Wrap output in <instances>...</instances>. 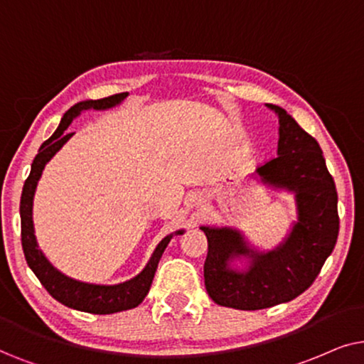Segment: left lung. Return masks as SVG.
<instances>
[{"mask_svg":"<svg viewBox=\"0 0 364 364\" xmlns=\"http://www.w3.org/2000/svg\"><path fill=\"white\" fill-rule=\"evenodd\" d=\"M279 119L278 156L256 169L261 179L296 195L298 223L279 248L256 253L230 228L201 226L208 238L205 287L220 306L255 311L288 303L311 287L336 245L340 231L338 193L316 139L291 114L268 105ZM250 255L252 266L240 274L229 261Z\"/></svg>","mask_w":364,"mask_h":364,"instance_id":"left-lung-1","label":"left lung"}]
</instances>
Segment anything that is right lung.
Returning a JSON list of instances; mask_svg holds the SVG:
<instances>
[{
  "label": "right lung",
  "instance_id": "right-lung-1",
  "mask_svg": "<svg viewBox=\"0 0 364 364\" xmlns=\"http://www.w3.org/2000/svg\"><path fill=\"white\" fill-rule=\"evenodd\" d=\"M128 93H119L108 96V98H101L95 101H83L70 108L63 116L60 126L50 139H46L41 144L40 153L36 154L31 164V173L26 178L21 193V203H19V215H21V245L24 251V258L26 263L40 279V283L46 288V291L51 294L56 301L65 304L68 308L77 309V311L93 313V314H111L124 311V309L136 308L139 303L143 301L151 287L154 273H156L158 263L166 250L169 240L173 235H168L166 238L161 240V243L156 246L154 253L149 259L141 273L136 278L126 281V283L114 284V287H100V284H88L80 283V281L71 279L60 273L53 264L45 258V255L38 250L35 231H33V196H35V190L38 185L45 164L55 156V153L65 144L68 139L73 136V133H68V126L73 121L75 116H77L81 111L86 109H106L111 106L118 105L123 101ZM178 235H183V231H178Z\"/></svg>",
  "mask_w": 364,
  "mask_h": 364
}]
</instances>
